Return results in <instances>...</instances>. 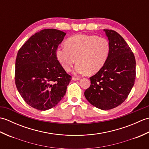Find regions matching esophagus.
I'll use <instances>...</instances> for the list:
<instances>
[{
  "mask_svg": "<svg viewBox=\"0 0 149 149\" xmlns=\"http://www.w3.org/2000/svg\"><path fill=\"white\" fill-rule=\"evenodd\" d=\"M80 79H81V78H79V77H72V80H74V81H78Z\"/></svg>",
  "mask_w": 149,
  "mask_h": 149,
  "instance_id": "esophagus-1",
  "label": "esophagus"
}]
</instances>
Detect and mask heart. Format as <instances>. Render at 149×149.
I'll use <instances>...</instances> for the list:
<instances>
[{"label": "heart", "mask_w": 149, "mask_h": 149, "mask_svg": "<svg viewBox=\"0 0 149 149\" xmlns=\"http://www.w3.org/2000/svg\"><path fill=\"white\" fill-rule=\"evenodd\" d=\"M110 51V43L106 38L81 34L68 38L65 46L56 50V57L66 71L77 61L75 74H93L106 64Z\"/></svg>", "instance_id": "heart-1"}]
</instances>
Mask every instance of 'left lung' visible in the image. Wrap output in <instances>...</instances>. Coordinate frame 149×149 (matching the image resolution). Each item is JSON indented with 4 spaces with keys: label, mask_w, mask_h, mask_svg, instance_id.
Wrapping results in <instances>:
<instances>
[{
    "label": "left lung",
    "mask_w": 149,
    "mask_h": 149,
    "mask_svg": "<svg viewBox=\"0 0 149 149\" xmlns=\"http://www.w3.org/2000/svg\"><path fill=\"white\" fill-rule=\"evenodd\" d=\"M111 45L106 64L90 79V86L84 96L91 105L108 110L127 99L136 78V60L124 39L116 31L104 29Z\"/></svg>",
    "instance_id": "8db88e82"
}]
</instances>
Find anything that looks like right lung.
<instances>
[{
	"mask_svg": "<svg viewBox=\"0 0 149 149\" xmlns=\"http://www.w3.org/2000/svg\"><path fill=\"white\" fill-rule=\"evenodd\" d=\"M65 35L55 29L42 30L29 38L18 52L16 86L25 102L36 109L55 107L72 79L56 57V50Z\"/></svg>",
	"mask_w": 149,
	"mask_h": 149,
	"instance_id": "obj_1",
	"label": "right lung"
}]
</instances>
